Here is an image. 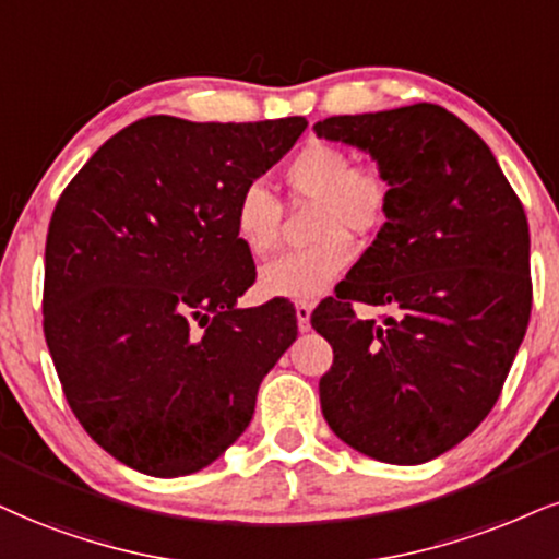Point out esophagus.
Listing matches in <instances>:
<instances>
[{
	"label": "esophagus",
	"mask_w": 559,
	"mask_h": 559,
	"mask_svg": "<svg viewBox=\"0 0 559 559\" xmlns=\"http://www.w3.org/2000/svg\"><path fill=\"white\" fill-rule=\"evenodd\" d=\"M311 313H313L311 302H306V300L295 302V316H298L300 332H311Z\"/></svg>",
	"instance_id": "obj_1"
}]
</instances>
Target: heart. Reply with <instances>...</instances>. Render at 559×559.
Returning a JSON list of instances; mask_svg holds the SVG:
<instances>
[{"label":"heart","mask_w":559,"mask_h":559,"mask_svg":"<svg viewBox=\"0 0 559 559\" xmlns=\"http://www.w3.org/2000/svg\"><path fill=\"white\" fill-rule=\"evenodd\" d=\"M282 186L293 204H313L316 240L261 269L259 287L269 298H319L353 264L355 251L347 236L368 238L385 225L394 204V183L378 163H349V153L340 144L311 140L287 160ZM233 225L251 257H269L280 246V199L261 183L246 186Z\"/></svg>","instance_id":"1"}]
</instances>
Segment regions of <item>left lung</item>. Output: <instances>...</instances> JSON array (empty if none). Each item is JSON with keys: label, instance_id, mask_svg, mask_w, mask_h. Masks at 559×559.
Instances as JSON below:
<instances>
[{"label": "left lung", "instance_id": "1", "mask_svg": "<svg viewBox=\"0 0 559 559\" xmlns=\"http://www.w3.org/2000/svg\"><path fill=\"white\" fill-rule=\"evenodd\" d=\"M313 132L368 153L394 183L373 246L311 316L334 349L321 412L365 456L425 464L490 415L526 334V215L481 136L432 103L332 116ZM353 299L397 316L376 328Z\"/></svg>", "mask_w": 559, "mask_h": 559}]
</instances>
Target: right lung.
<instances>
[{
    "label": "right lung",
    "instance_id": "right-lung-1",
    "mask_svg": "<svg viewBox=\"0 0 559 559\" xmlns=\"http://www.w3.org/2000/svg\"><path fill=\"white\" fill-rule=\"evenodd\" d=\"M306 127L302 116H147L59 197L46 238V344L74 417L121 464L194 474L251 423L298 319L282 300L236 306L257 266L233 215Z\"/></svg>",
    "mask_w": 559,
    "mask_h": 559
}]
</instances>
